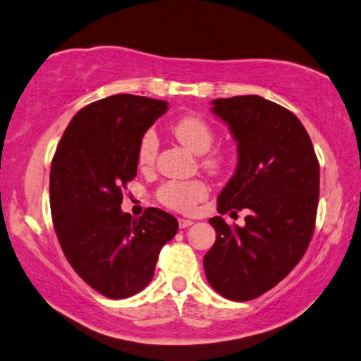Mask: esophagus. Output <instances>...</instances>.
<instances>
[{"instance_id": "1", "label": "esophagus", "mask_w": 361, "mask_h": 361, "mask_svg": "<svg viewBox=\"0 0 361 361\" xmlns=\"http://www.w3.org/2000/svg\"><path fill=\"white\" fill-rule=\"evenodd\" d=\"M192 224V221L191 219H185V218H178V226L181 229H185V228H189V226Z\"/></svg>"}]
</instances>
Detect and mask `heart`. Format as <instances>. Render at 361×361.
<instances>
[{
    "mask_svg": "<svg viewBox=\"0 0 361 361\" xmlns=\"http://www.w3.org/2000/svg\"><path fill=\"white\" fill-rule=\"evenodd\" d=\"M172 133L195 154H204L200 164L212 173H219L228 164L226 151L210 149L215 142V129L209 121L197 114H185L172 124ZM159 138L156 132L148 129L140 137L137 146L138 167L148 169L156 161ZM209 195V186L200 180L192 181H167L157 189L156 197L162 205L175 212L189 213Z\"/></svg>",
    "mask_w": 361,
    "mask_h": 361,
    "instance_id": "b5f03b06",
    "label": "heart"
}]
</instances>
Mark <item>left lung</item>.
Here are the masks:
<instances>
[{
    "instance_id": "left-lung-1",
    "label": "left lung",
    "mask_w": 361,
    "mask_h": 361,
    "mask_svg": "<svg viewBox=\"0 0 361 361\" xmlns=\"http://www.w3.org/2000/svg\"><path fill=\"white\" fill-rule=\"evenodd\" d=\"M239 151L235 173L218 195V213L247 209L245 226L210 218L216 240L204 256L212 288L250 301L295 269L315 229L320 166L295 114L258 95L213 100Z\"/></svg>"
}]
</instances>
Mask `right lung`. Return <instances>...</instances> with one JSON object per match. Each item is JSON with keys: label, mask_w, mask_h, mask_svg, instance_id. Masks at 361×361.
Returning a JSON list of instances; mask_svg holds the SVG:
<instances>
[{"label": "right lung", "mask_w": 361, "mask_h": 361, "mask_svg": "<svg viewBox=\"0 0 361 361\" xmlns=\"http://www.w3.org/2000/svg\"><path fill=\"white\" fill-rule=\"evenodd\" d=\"M167 102L118 94L90 103L63 132L51 166V213L66 259L100 295L122 299L154 276L178 221L149 207L122 213V189L137 175V146Z\"/></svg>", "instance_id": "obj_1"}]
</instances>
